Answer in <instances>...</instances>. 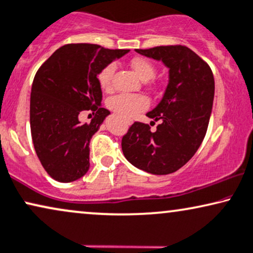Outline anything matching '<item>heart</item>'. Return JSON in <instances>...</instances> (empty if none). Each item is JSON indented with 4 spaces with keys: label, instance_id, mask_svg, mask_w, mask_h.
<instances>
[{
    "label": "heart",
    "instance_id": "1",
    "mask_svg": "<svg viewBox=\"0 0 253 253\" xmlns=\"http://www.w3.org/2000/svg\"><path fill=\"white\" fill-rule=\"evenodd\" d=\"M130 66L143 82H148L155 77L156 66L148 59L137 57L130 60ZM114 71H116V65L111 63L99 72L98 81L101 87L105 89L111 88ZM147 104H148L147 99L139 94H118L108 100V106L124 118L134 117L136 113L145 110Z\"/></svg>",
    "mask_w": 253,
    "mask_h": 253
}]
</instances>
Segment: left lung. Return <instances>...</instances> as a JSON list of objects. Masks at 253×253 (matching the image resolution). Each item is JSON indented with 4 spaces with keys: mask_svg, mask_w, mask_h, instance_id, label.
I'll list each match as a JSON object with an SVG mask.
<instances>
[{
    "mask_svg": "<svg viewBox=\"0 0 253 253\" xmlns=\"http://www.w3.org/2000/svg\"><path fill=\"white\" fill-rule=\"evenodd\" d=\"M135 51L162 60L169 69V83L158 106L147 113L161 121L155 132L148 124L135 121L123 136L121 148L136 168L155 175L170 174L193 158L206 136L215 94L213 75L210 66L184 45Z\"/></svg>",
    "mask_w": 253,
    "mask_h": 253,
    "instance_id": "1",
    "label": "left lung"
}]
</instances>
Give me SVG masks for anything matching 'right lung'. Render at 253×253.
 <instances>
[{
  "label": "right lung",
  "instance_id": "right-lung-1",
  "mask_svg": "<svg viewBox=\"0 0 253 253\" xmlns=\"http://www.w3.org/2000/svg\"><path fill=\"white\" fill-rule=\"evenodd\" d=\"M129 50H110L97 44H66L41 65L30 95V128L36 154L53 180L72 182L89 168V140L110 111L97 76ZM95 118L82 124V111Z\"/></svg>",
  "mask_w": 253,
  "mask_h": 253
}]
</instances>
